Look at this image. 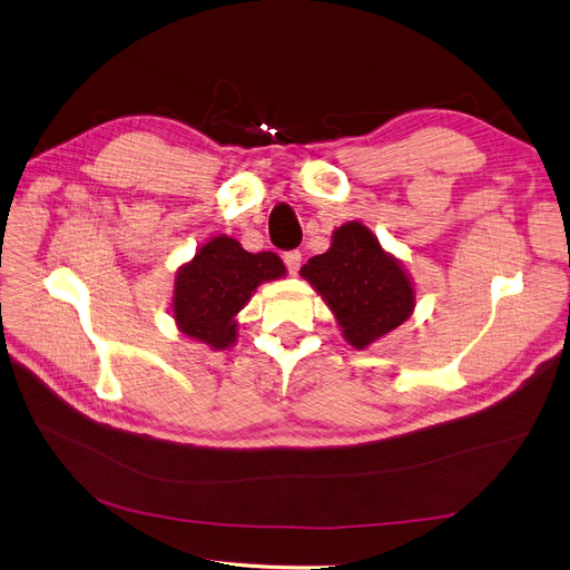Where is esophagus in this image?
<instances>
[{"instance_id": "esophagus-1", "label": "esophagus", "mask_w": 570, "mask_h": 570, "mask_svg": "<svg viewBox=\"0 0 570 570\" xmlns=\"http://www.w3.org/2000/svg\"><path fill=\"white\" fill-rule=\"evenodd\" d=\"M301 261H303V254H301L298 249H293V252H286V254H284V263H286V267H288L291 275H298Z\"/></svg>"}]
</instances>
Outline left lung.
<instances>
[{
  "label": "left lung",
  "instance_id": "8db88e82",
  "mask_svg": "<svg viewBox=\"0 0 570 570\" xmlns=\"http://www.w3.org/2000/svg\"><path fill=\"white\" fill-rule=\"evenodd\" d=\"M301 275L321 293L356 350L399 328L414 309L407 272L358 220L340 226L331 249L309 258Z\"/></svg>",
  "mask_w": 570,
  "mask_h": 570
}]
</instances>
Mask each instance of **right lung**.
I'll return each mask as SVG.
<instances>
[{"instance_id":"right-lung-1","label":"right lung","mask_w":570,"mask_h":570,"mask_svg":"<svg viewBox=\"0 0 570 570\" xmlns=\"http://www.w3.org/2000/svg\"><path fill=\"white\" fill-rule=\"evenodd\" d=\"M286 275L282 258L272 252L249 254L228 235L212 237L175 279L171 316L179 331L212 350H228L237 340V312L249 303L263 282Z\"/></svg>"}]
</instances>
